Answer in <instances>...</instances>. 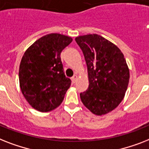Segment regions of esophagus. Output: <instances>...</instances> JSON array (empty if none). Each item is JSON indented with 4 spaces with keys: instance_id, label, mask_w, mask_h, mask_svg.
Segmentation results:
<instances>
[{
    "instance_id": "esophagus-1",
    "label": "esophagus",
    "mask_w": 149,
    "mask_h": 149,
    "mask_svg": "<svg viewBox=\"0 0 149 149\" xmlns=\"http://www.w3.org/2000/svg\"><path fill=\"white\" fill-rule=\"evenodd\" d=\"M77 79H78V77H77V75H74V76L72 77V79H72V83H76V82H77Z\"/></svg>"
}]
</instances>
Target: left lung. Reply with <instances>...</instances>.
Listing matches in <instances>:
<instances>
[{"instance_id": "8db88e82", "label": "left lung", "mask_w": 149, "mask_h": 149, "mask_svg": "<svg viewBox=\"0 0 149 149\" xmlns=\"http://www.w3.org/2000/svg\"><path fill=\"white\" fill-rule=\"evenodd\" d=\"M84 55L89 88L81 101L93 114L102 116L119 105L125 96L129 70L124 55L116 46L98 34L76 37Z\"/></svg>"}]
</instances>
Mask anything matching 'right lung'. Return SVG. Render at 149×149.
<instances>
[{
    "instance_id": "obj_1",
    "label": "right lung",
    "mask_w": 149,
    "mask_h": 149,
    "mask_svg": "<svg viewBox=\"0 0 149 149\" xmlns=\"http://www.w3.org/2000/svg\"><path fill=\"white\" fill-rule=\"evenodd\" d=\"M72 40L60 33L47 34L33 43L23 56L19 69L20 89L37 111L49 112L58 107L70 86L60 54Z\"/></svg>"
}]
</instances>
